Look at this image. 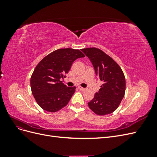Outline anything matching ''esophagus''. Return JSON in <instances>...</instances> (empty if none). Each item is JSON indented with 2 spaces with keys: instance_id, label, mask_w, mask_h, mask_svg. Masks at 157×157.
I'll return each instance as SVG.
<instances>
[{
  "instance_id": "obj_1",
  "label": "esophagus",
  "mask_w": 157,
  "mask_h": 157,
  "mask_svg": "<svg viewBox=\"0 0 157 157\" xmlns=\"http://www.w3.org/2000/svg\"><path fill=\"white\" fill-rule=\"evenodd\" d=\"M78 89H79L80 90H81V91H85V90H86V88H82V87H81V86H78Z\"/></svg>"
}]
</instances>
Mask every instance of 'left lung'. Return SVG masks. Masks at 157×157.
Listing matches in <instances>:
<instances>
[{"instance_id":"1","label":"left lung","mask_w":157,"mask_h":157,"mask_svg":"<svg viewBox=\"0 0 157 157\" xmlns=\"http://www.w3.org/2000/svg\"><path fill=\"white\" fill-rule=\"evenodd\" d=\"M81 50L91 61L97 77L103 82L88 105L98 115H109L116 110L124 96V73L116 61L101 50L88 48Z\"/></svg>"}]
</instances>
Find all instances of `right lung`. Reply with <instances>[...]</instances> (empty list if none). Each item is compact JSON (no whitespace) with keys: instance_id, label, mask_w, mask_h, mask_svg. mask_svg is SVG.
<instances>
[{"instance_id":"obj_1","label":"right lung","mask_w":157,"mask_h":157,"mask_svg":"<svg viewBox=\"0 0 157 157\" xmlns=\"http://www.w3.org/2000/svg\"><path fill=\"white\" fill-rule=\"evenodd\" d=\"M84 57L79 50L61 48L51 52L38 63L31 77V88L42 109L54 113L67 105L76 87H67L61 80L68 73L73 61Z\"/></svg>"}]
</instances>
